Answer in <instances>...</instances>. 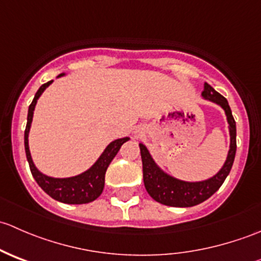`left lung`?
I'll use <instances>...</instances> for the list:
<instances>
[{"label":"left lung","mask_w":261,"mask_h":261,"mask_svg":"<svg viewBox=\"0 0 261 261\" xmlns=\"http://www.w3.org/2000/svg\"><path fill=\"white\" fill-rule=\"evenodd\" d=\"M202 96L206 99H210V101L220 105L225 110L226 116H227L231 136V144L227 159H226V163L223 164L222 169L215 177H212L211 179L189 183V181L175 179V178L162 172L156 167L154 160L151 159L146 147L143 144H140L144 184H145L147 193L150 194L152 199H155L159 203L165 204V206L192 207L202 203L206 199H208L216 191H218V188L222 186L226 177L230 173L231 168H232L236 154V122L233 120L232 112H231L230 106H228L227 99L223 96H221L218 92H216L207 83H204V91L202 92Z\"/></svg>","instance_id":"1"}]
</instances>
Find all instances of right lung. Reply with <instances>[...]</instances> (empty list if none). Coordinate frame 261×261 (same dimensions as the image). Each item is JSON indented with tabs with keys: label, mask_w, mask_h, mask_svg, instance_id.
Instances as JSON below:
<instances>
[{
	"label": "right lung",
	"mask_w": 261,
	"mask_h": 261,
	"mask_svg": "<svg viewBox=\"0 0 261 261\" xmlns=\"http://www.w3.org/2000/svg\"><path fill=\"white\" fill-rule=\"evenodd\" d=\"M62 75L63 74H60L59 77H62ZM51 82L53 81L48 82V83H44L43 86L38 89L33 102H31V105L29 106L28 123H26L25 128V152L26 158H28L29 167H30L31 174H33L36 183L39 184V187H41V189H43L46 194H49L51 198L68 204L89 203V202L94 201V199H97L101 196L105 187V174H106L107 168H109L110 163L112 162V159H114L116 154L118 152L121 145H122L123 143H126V141L128 140V138L118 139V140L112 141V143L106 147L103 154L99 156V159L97 160L96 164H94L91 169L82 173V174L77 175V177L63 178V179H60V178L48 177V175H44L43 173L39 172L35 168V165H34L33 159H31L30 150H29L28 136L29 131H30L31 121H33L34 109H35L38 98L40 97V94L43 93L44 89H45Z\"/></svg>",
	"instance_id": "1"
}]
</instances>
